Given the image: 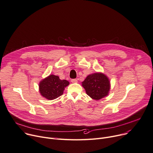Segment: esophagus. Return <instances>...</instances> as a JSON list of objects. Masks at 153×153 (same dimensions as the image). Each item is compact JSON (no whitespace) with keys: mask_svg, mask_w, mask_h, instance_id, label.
Segmentation results:
<instances>
[{"mask_svg":"<svg viewBox=\"0 0 153 153\" xmlns=\"http://www.w3.org/2000/svg\"><path fill=\"white\" fill-rule=\"evenodd\" d=\"M71 82H72L73 83H77V79H73L71 80Z\"/></svg>","mask_w":153,"mask_h":153,"instance_id":"1","label":"esophagus"}]
</instances>
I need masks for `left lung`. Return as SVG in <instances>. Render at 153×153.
I'll return each instance as SVG.
<instances>
[{
  "mask_svg": "<svg viewBox=\"0 0 153 153\" xmlns=\"http://www.w3.org/2000/svg\"><path fill=\"white\" fill-rule=\"evenodd\" d=\"M82 86L87 94L95 100H99L108 95L110 88L107 77L100 73L88 75L82 82Z\"/></svg>",
  "mask_w": 153,
  "mask_h": 153,
  "instance_id": "1",
  "label": "left lung"
}]
</instances>
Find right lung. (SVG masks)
I'll use <instances>...</instances> for the list:
<instances>
[{
	"mask_svg": "<svg viewBox=\"0 0 153 153\" xmlns=\"http://www.w3.org/2000/svg\"><path fill=\"white\" fill-rule=\"evenodd\" d=\"M69 84L66 80H60L59 77L50 75L40 82L39 84L41 94L49 100L59 98L63 93L64 89Z\"/></svg>",
	"mask_w": 153,
	"mask_h": 153,
	"instance_id": "right-lung-1",
	"label": "right lung"
}]
</instances>
